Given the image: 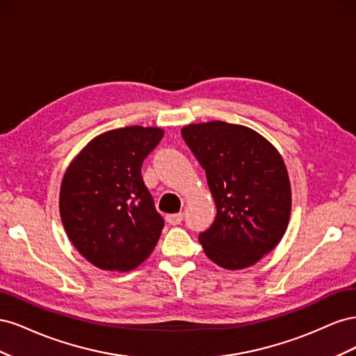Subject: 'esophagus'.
I'll use <instances>...</instances> for the list:
<instances>
[{"label":"esophagus","instance_id":"1","mask_svg":"<svg viewBox=\"0 0 356 356\" xmlns=\"http://www.w3.org/2000/svg\"><path fill=\"white\" fill-rule=\"evenodd\" d=\"M166 221H168L170 225H178V224H181L182 221H184V213L178 212V213L166 215Z\"/></svg>","mask_w":356,"mask_h":356}]
</instances>
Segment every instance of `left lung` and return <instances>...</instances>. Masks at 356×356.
Listing matches in <instances>:
<instances>
[{
  "mask_svg": "<svg viewBox=\"0 0 356 356\" xmlns=\"http://www.w3.org/2000/svg\"><path fill=\"white\" fill-rule=\"evenodd\" d=\"M181 135L207 172L217 204L211 227L199 233L204 254L229 270L255 264L282 239L289 220L291 187L281 154L239 124H190Z\"/></svg>",
  "mask_w": 356,
  "mask_h": 356,
  "instance_id": "left-lung-1",
  "label": "left lung"
}]
</instances>
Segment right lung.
Wrapping results in <instances>:
<instances>
[{"label": "right lung", "mask_w": 356, "mask_h": 356, "mask_svg": "<svg viewBox=\"0 0 356 356\" xmlns=\"http://www.w3.org/2000/svg\"><path fill=\"white\" fill-rule=\"evenodd\" d=\"M161 138L159 127L105 132L83 148L62 179L63 227L77 251L102 270H132L165 227L141 174Z\"/></svg>", "instance_id": "add662e5"}]
</instances>
